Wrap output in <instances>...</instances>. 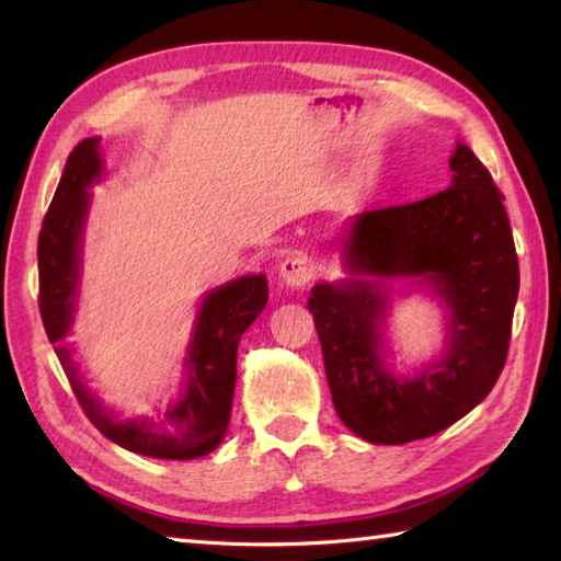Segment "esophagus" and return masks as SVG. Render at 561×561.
<instances>
[{"label": "esophagus", "instance_id": "1", "mask_svg": "<svg viewBox=\"0 0 561 561\" xmlns=\"http://www.w3.org/2000/svg\"><path fill=\"white\" fill-rule=\"evenodd\" d=\"M279 277L291 289H299L307 284L311 277H314V264L307 257V254H289L287 260L279 264Z\"/></svg>", "mask_w": 561, "mask_h": 561}]
</instances>
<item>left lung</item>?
I'll return each instance as SVG.
<instances>
[{
	"mask_svg": "<svg viewBox=\"0 0 561 561\" xmlns=\"http://www.w3.org/2000/svg\"><path fill=\"white\" fill-rule=\"evenodd\" d=\"M450 170V187L425 201L356 215L344 237L351 277L317 284L307 301L331 401L368 443L403 445L445 431L485 401L505 366L519 291L505 197L465 144ZM396 276L428 283L449 311V346L413 379L382 360L385 279Z\"/></svg>",
	"mask_w": 561,
	"mask_h": 561,
	"instance_id": "8db88e82",
	"label": "left lung"
}]
</instances>
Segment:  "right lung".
Masks as SVG:
<instances>
[{
    "instance_id": "obj_1",
    "label": "right lung",
    "mask_w": 561,
    "mask_h": 561,
    "mask_svg": "<svg viewBox=\"0 0 561 561\" xmlns=\"http://www.w3.org/2000/svg\"><path fill=\"white\" fill-rule=\"evenodd\" d=\"M99 140L87 138L71 150L39 232V311L46 336L89 421L121 448L158 460H193L213 453L230 425L237 346L267 307V277L247 274L205 294L185 356V381L173 401L150 415L118 417L83 383L66 344L81 282V240L89 215V187L103 173Z\"/></svg>"
}]
</instances>
